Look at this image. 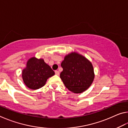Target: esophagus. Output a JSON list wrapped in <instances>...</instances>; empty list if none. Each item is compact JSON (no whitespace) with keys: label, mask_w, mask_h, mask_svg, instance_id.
I'll use <instances>...</instances> for the list:
<instances>
[{"label":"esophagus","mask_w":128,"mask_h":128,"mask_svg":"<svg viewBox=\"0 0 128 128\" xmlns=\"http://www.w3.org/2000/svg\"><path fill=\"white\" fill-rule=\"evenodd\" d=\"M55 74L57 75V76H59V74H60L59 72V71H58V70H55Z\"/></svg>","instance_id":"34e87169"}]
</instances>
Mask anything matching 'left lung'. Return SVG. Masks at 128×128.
<instances>
[{
    "mask_svg": "<svg viewBox=\"0 0 128 128\" xmlns=\"http://www.w3.org/2000/svg\"><path fill=\"white\" fill-rule=\"evenodd\" d=\"M60 77L68 89L79 94L88 88L94 81L95 74L92 62L76 52L65 56Z\"/></svg>",
    "mask_w": 128,
    "mask_h": 128,
    "instance_id": "1",
    "label": "left lung"
}]
</instances>
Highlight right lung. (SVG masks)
Returning a JSON list of instances; mask_svg holds the SVG:
<instances>
[{"instance_id": "obj_1", "label": "right lung", "mask_w": 128, "mask_h": 128, "mask_svg": "<svg viewBox=\"0 0 128 128\" xmlns=\"http://www.w3.org/2000/svg\"><path fill=\"white\" fill-rule=\"evenodd\" d=\"M55 74L54 71L43 59L30 58L22 71V78L25 85L32 90L42 88L47 79Z\"/></svg>"}]
</instances>
